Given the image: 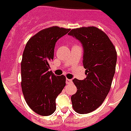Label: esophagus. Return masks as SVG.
<instances>
[{
	"label": "esophagus",
	"mask_w": 131,
	"mask_h": 131,
	"mask_svg": "<svg viewBox=\"0 0 131 131\" xmlns=\"http://www.w3.org/2000/svg\"><path fill=\"white\" fill-rule=\"evenodd\" d=\"M73 82V80L71 79H66V83L67 84H70V83H72Z\"/></svg>",
	"instance_id": "1"
}]
</instances>
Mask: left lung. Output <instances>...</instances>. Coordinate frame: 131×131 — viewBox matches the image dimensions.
<instances>
[{"label":"left lung","instance_id":"8db88e82","mask_svg":"<svg viewBox=\"0 0 131 131\" xmlns=\"http://www.w3.org/2000/svg\"><path fill=\"white\" fill-rule=\"evenodd\" d=\"M68 35L80 41L83 48L86 78L73 80L78 90L71 96V101L73 109L85 114L101 106L109 92L117 54L108 36L95 27L73 29Z\"/></svg>","mask_w":131,"mask_h":131}]
</instances>
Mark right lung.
<instances>
[{"label":"right lung","instance_id":"1","mask_svg":"<svg viewBox=\"0 0 131 131\" xmlns=\"http://www.w3.org/2000/svg\"><path fill=\"white\" fill-rule=\"evenodd\" d=\"M70 29L51 27L39 31L26 44L21 62L22 90L27 104L35 113L49 116L55 112L56 99L66 86V77L50 68L56 41Z\"/></svg>","mask_w":131,"mask_h":131}]
</instances>
